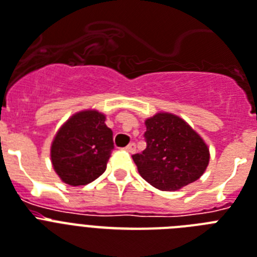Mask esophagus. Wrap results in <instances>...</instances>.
<instances>
[{"instance_id":"1","label":"esophagus","mask_w":257,"mask_h":257,"mask_svg":"<svg viewBox=\"0 0 257 257\" xmlns=\"http://www.w3.org/2000/svg\"><path fill=\"white\" fill-rule=\"evenodd\" d=\"M125 149H126V152H129V153H135V152H136V144L131 143L128 147L125 148Z\"/></svg>"}]
</instances>
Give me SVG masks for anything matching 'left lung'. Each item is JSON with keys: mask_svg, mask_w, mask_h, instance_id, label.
Masks as SVG:
<instances>
[{"mask_svg": "<svg viewBox=\"0 0 257 257\" xmlns=\"http://www.w3.org/2000/svg\"><path fill=\"white\" fill-rule=\"evenodd\" d=\"M145 125L147 149L132 156L140 176L164 191H176L199 179L210 160L201 136L172 113H157Z\"/></svg>", "mask_w": 257, "mask_h": 257, "instance_id": "left-lung-1", "label": "left lung"}]
</instances>
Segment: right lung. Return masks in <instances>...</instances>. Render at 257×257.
Wrapping results in <instances>:
<instances>
[{
  "label": "right lung",
  "mask_w": 257,
  "mask_h": 257,
  "mask_svg": "<svg viewBox=\"0 0 257 257\" xmlns=\"http://www.w3.org/2000/svg\"><path fill=\"white\" fill-rule=\"evenodd\" d=\"M97 110H83L68 118L51 145V161L60 179L83 186L99 178L113 150V133Z\"/></svg>",
  "instance_id": "1"
}]
</instances>
